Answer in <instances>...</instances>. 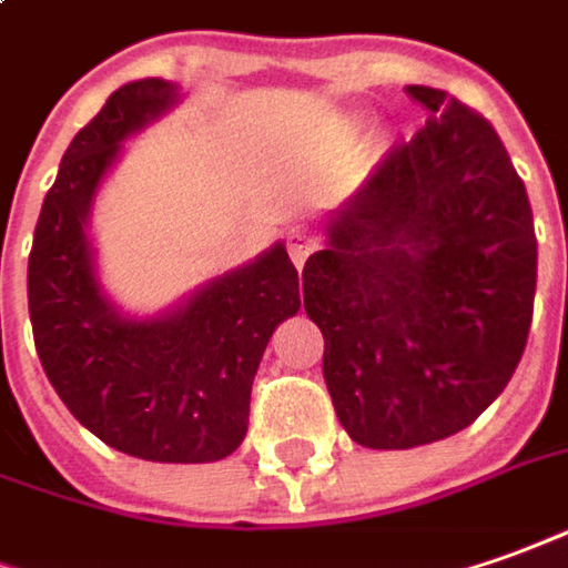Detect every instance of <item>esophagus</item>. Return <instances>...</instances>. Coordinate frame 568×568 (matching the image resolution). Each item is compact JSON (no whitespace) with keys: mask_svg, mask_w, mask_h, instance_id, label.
I'll return each instance as SVG.
<instances>
[{"mask_svg":"<svg viewBox=\"0 0 568 568\" xmlns=\"http://www.w3.org/2000/svg\"><path fill=\"white\" fill-rule=\"evenodd\" d=\"M285 245H288V257H292V264L295 267H304V261L316 252V245H320V239L311 230H304V226H295L288 239H285Z\"/></svg>","mask_w":568,"mask_h":568,"instance_id":"esophagus-1","label":"esophagus"}]
</instances>
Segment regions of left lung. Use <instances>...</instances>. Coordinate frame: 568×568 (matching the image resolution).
I'll list each match as a JSON object with an SVG mask.
<instances>
[{
    "label": "left lung",
    "instance_id": "obj_1",
    "mask_svg": "<svg viewBox=\"0 0 568 568\" xmlns=\"http://www.w3.org/2000/svg\"><path fill=\"white\" fill-rule=\"evenodd\" d=\"M429 121L385 154L301 270L338 423L376 450L476 423L516 373L538 239L495 126L445 90L407 87Z\"/></svg>",
    "mask_w": 568,
    "mask_h": 568
}]
</instances>
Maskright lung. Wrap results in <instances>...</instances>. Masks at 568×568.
I'll return each mask as SVG.
<instances>
[{"label":"right lung","mask_w":568,"mask_h":568,"mask_svg":"<svg viewBox=\"0 0 568 568\" xmlns=\"http://www.w3.org/2000/svg\"><path fill=\"white\" fill-rule=\"evenodd\" d=\"M173 102V83H126L73 136L37 220L27 301L42 369L92 435L142 460L214 463L248 432L257 364L301 307L298 270L273 245L168 316L136 323L108 304L87 242L92 195L123 139Z\"/></svg>","instance_id":"obj_1"}]
</instances>
